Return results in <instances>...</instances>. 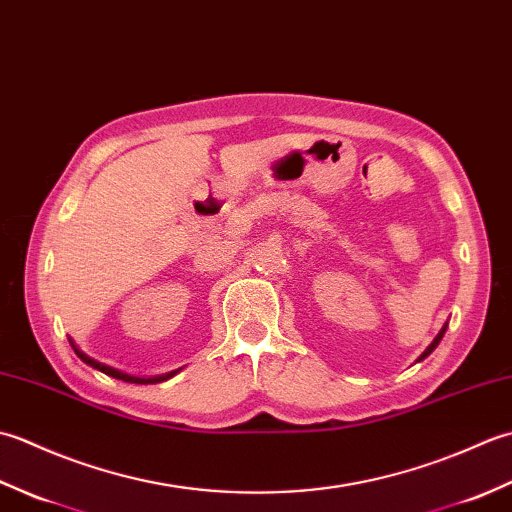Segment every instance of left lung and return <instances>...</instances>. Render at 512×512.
<instances>
[{
	"mask_svg": "<svg viewBox=\"0 0 512 512\" xmlns=\"http://www.w3.org/2000/svg\"><path fill=\"white\" fill-rule=\"evenodd\" d=\"M444 332H447V323H444V328L440 330V334L436 336V339H433V343H431V345L427 347V350H424V352H422V356L418 358V361H422V358H427V356H429V354H431L433 350H436V347H438V343L442 341V336H444Z\"/></svg>",
	"mask_w": 512,
	"mask_h": 512,
	"instance_id": "obj_1",
	"label": "left lung"
}]
</instances>
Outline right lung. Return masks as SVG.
Here are the masks:
<instances>
[{
    "label": "right lung",
    "instance_id": "right-lung-1",
    "mask_svg": "<svg viewBox=\"0 0 512 512\" xmlns=\"http://www.w3.org/2000/svg\"><path fill=\"white\" fill-rule=\"evenodd\" d=\"M70 345L74 347L76 356H79L83 363H88L90 367L99 369V372H103V374H107V376L118 378V380H125V383H136V385H147V383H162V380H167V378H171V376H173V374H167V376H156V378H138V376H129V374L118 372V369H112V367H107V365H103V363H99V361H94V358H90V356H85V354L79 350V347H76L72 341H70Z\"/></svg>",
    "mask_w": 512,
    "mask_h": 512
}]
</instances>
